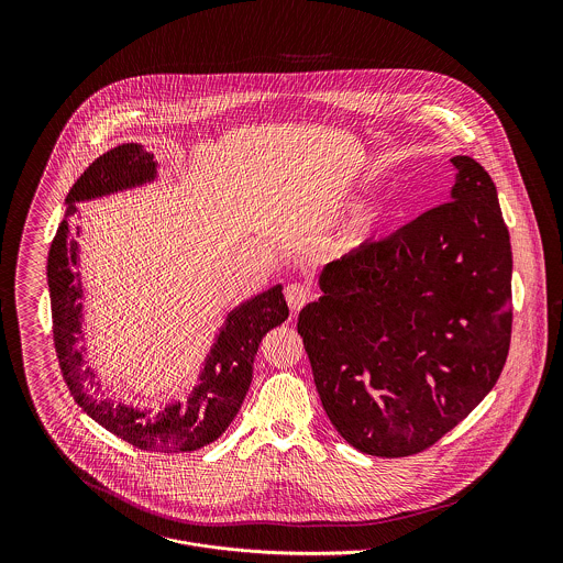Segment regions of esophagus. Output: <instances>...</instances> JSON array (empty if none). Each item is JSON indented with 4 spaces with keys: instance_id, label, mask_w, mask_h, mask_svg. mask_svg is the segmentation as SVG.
<instances>
[{
    "instance_id": "1",
    "label": "esophagus",
    "mask_w": 563,
    "mask_h": 563,
    "mask_svg": "<svg viewBox=\"0 0 563 563\" xmlns=\"http://www.w3.org/2000/svg\"><path fill=\"white\" fill-rule=\"evenodd\" d=\"M284 295H286V301H288V306H290L292 312H299L306 303L312 301V290H310L306 284H299V282L288 284L286 290H284Z\"/></svg>"
}]
</instances>
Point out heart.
Returning a JSON list of instances; mask_svg holds the SVG:
<instances>
[{
  "label": "heart",
  "mask_w": 563,
  "mask_h": 563,
  "mask_svg": "<svg viewBox=\"0 0 563 563\" xmlns=\"http://www.w3.org/2000/svg\"><path fill=\"white\" fill-rule=\"evenodd\" d=\"M362 230L360 228H353V230H349V232H344L342 236H338L335 241H333V249L338 251V253H346V251H351V249H355L360 242H362Z\"/></svg>",
  "instance_id": "obj_1"
}]
</instances>
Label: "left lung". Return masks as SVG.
I'll use <instances>...</instances> for the list:
<instances>
[{"label": "left lung", "instance_id": "obj_1", "mask_svg": "<svg viewBox=\"0 0 563 563\" xmlns=\"http://www.w3.org/2000/svg\"><path fill=\"white\" fill-rule=\"evenodd\" d=\"M451 199L322 268L299 314L322 407L375 457L433 446L494 388L511 340V244L482 164Z\"/></svg>", "mask_w": 563, "mask_h": 563}]
</instances>
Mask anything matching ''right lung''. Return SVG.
<instances>
[{
	"instance_id": "1",
	"label": "right lung",
	"mask_w": 563,
	"mask_h": 563,
	"mask_svg": "<svg viewBox=\"0 0 563 563\" xmlns=\"http://www.w3.org/2000/svg\"><path fill=\"white\" fill-rule=\"evenodd\" d=\"M156 168L154 154L125 143L92 162L69 190V206L47 257L52 331L65 384L95 422L141 451L188 453L214 442L230 427L249 393L257 346L273 327L288 319V306L282 286H273L232 310L206 360L199 386L184 401L141 411L101 399V386L81 357V284L80 273L74 271L78 242L69 239V221L78 212L76 201L152 181Z\"/></svg>"
}]
</instances>
